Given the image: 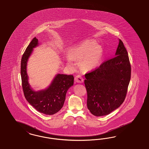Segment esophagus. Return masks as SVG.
<instances>
[{
    "label": "esophagus",
    "mask_w": 149,
    "mask_h": 149,
    "mask_svg": "<svg viewBox=\"0 0 149 149\" xmlns=\"http://www.w3.org/2000/svg\"><path fill=\"white\" fill-rule=\"evenodd\" d=\"M75 81L77 83H80L81 84L84 82V79L80 75H77V77H75Z\"/></svg>",
    "instance_id": "obj_1"
}]
</instances>
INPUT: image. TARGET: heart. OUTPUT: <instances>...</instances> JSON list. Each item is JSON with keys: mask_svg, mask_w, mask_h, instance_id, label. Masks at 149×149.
Instances as JSON below:
<instances>
[{"mask_svg": "<svg viewBox=\"0 0 149 149\" xmlns=\"http://www.w3.org/2000/svg\"><path fill=\"white\" fill-rule=\"evenodd\" d=\"M66 59L68 66L73 67L72 61H80L81 69L91 71L98 68L103 55V49L93 39H87L73 46Z\"/></svg>", "mask_w": 149, "mask_h": 149, "instance_id": "obj_1", "label": "heart"}]
</instances>
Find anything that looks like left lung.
Here are the masks:
<instances>
[{
	"label": "left lung",
	"mask_w": 149,
	"mask_h": 149,
	"mask_svg": "<svg viewBox=\"0 0 149 149\" xmlns=\"http://www.w3.org/2000/svg\"><path fill=\"white\" fill-rule=\"evenodd\" d=\"M115 56L85 74L87 108L96 116L108 115L119 108L126 98L131 67L127 51L120 39Z\"/></svg>",
	"instance_id": "1"
}]
</instances>
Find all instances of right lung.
<instances>
[{
  "mask_svg": "<svg viewBox=\"0 0 149 149\" xmlns=\"http://www.w3.org/2000/svg\"><path fill=\"white\" fill-rule=\"evenodd\" d=\"M38 46V40L35 37L23 54L21 63L23 91L28 102L37 111L45 115H51L58 112L63 107L67 92L70 87L73 86L74 77L57 74L46 88L34 90L28 81L27 62L33 51V49Z\"/></svg>",
  "mask_w": 149,
  "mask_h": 149,
  "instance_id": "1",
  "label": "right lung"
}]
</instances>
